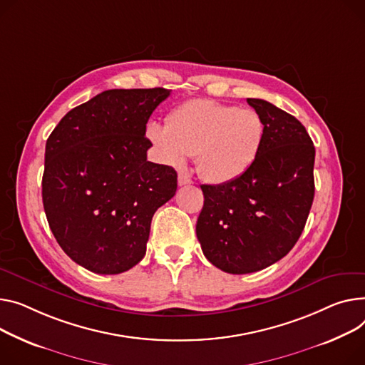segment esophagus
I'll use <instances>...</instances> for the list:
<instances>
[{
    "instance_id": "34e87169",
    "label": "esophagus",
    "mask_w": 365,
    "mask_h": 365,
    "mask_svg": "<svg viewBox=\"0 0 365 365\" xmlns=\"http://www.w3.org/2000/svg\"><path fill=\"white\" fill-rule=\"evenodd\" d=\"M178 183H179V186H187V185L192 183V180H190V178H189L187 175L179 173V176H178Z\"/></svg>"
}]
</instances>
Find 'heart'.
Returning a JSON list of instances; mask_svg holds the SVG:
<instances>
[{"mask_svg":"<svg viewBox=\"0 0 365 365\" xmlns=\"http://www.w3.org/2000/svg\"><path fill=\"white\" fill-rule=\"evenodd\" d=\"M147 136L165 164L183 167L195 155L197 173L204 182L226 185L248 173L257 163L265 123L252 108L197 98L170 111L167 126L151 121Z\"/></svg>","mask_w":365,"mask_h":365,"instance_id":"1","label":"heart"}]
</instances>
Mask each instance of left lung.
I'll return each mask as SVG.
<instances>
[{
  "label": "left lung",
  "mask_w": 365,
  "mask_h": 365,
  "mask_svg": "<svg viewBox=\"0 0 365 365\" xmlns=\"http://www.w3.org/2000/svg\"><path fill=\"white\" fill-rule=\"evenodd\" d=\"M265 123L262 151L248 173L226 185H202L197 237L207 259L247 274L282 259L298 242L314 200L312 140L298 118L248 98Z\"/></svg>",
  "instance_id": "1"
}]
</instances>
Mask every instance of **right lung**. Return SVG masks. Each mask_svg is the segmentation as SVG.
<instances>
[{"instance_id":"right-lung-1","label":"right lung","mask_w":365,"mask_h":365,"mask_svg":"<svg viewBox=\"0 0 365 365\" xmlns=\"http://www.w3.org/2000/svg\"><path fill=\"white\" fill-rule=\"evenodd\" d=\"M168 89H110L70 110L45 145L42 202L61 250L96 274L147 252L154 212L178 189L173 167L147 160L153 111Z\"/></svg>"}]
</instances>
